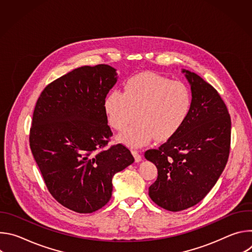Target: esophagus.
<instances>
[{
  "label": "esophagus",
  "mask_w": 252,
  "mask_h": 252,
  "mask_svg": "<svg viewBox=\"0 0 252 252\" xmlns=\"http://www.w3.org/2000/svg\"><path fill=\"white\" fill-rule=\"evenodd\" d=\"M131 154H132V156L134 157V159H135V161L136 162H139V161H141V155L137 152V151H131Z\"/></svg>",
  "instance_id": "1"
}]
</instances>
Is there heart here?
Returning a JSON list of instances; mask_svg holds the SVG:
<instances>
[{"label": "heart", "mask_w": 252, "mask_h": 252, "mask_svg": "<svg viewBox=\"0 0 252 252\" xmlns=\"http://www.w3.org/2000/svg\"><path fill=\"white\" fill-rule=\"evenodd\" d=\"M192 105L189 88L182 82L152 74H139L128 79L124 93L114 90L104 98V111L110 125L124 130L120 141L130 148H140L155 135L167 139L174 135L188 120Z\"/></svg>", "instance_id": "heart-1"}]
</instances>
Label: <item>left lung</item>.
Masks as SVG:
<instances>
[{
    "instance_id": "left-lung-1",
    "label": "left lung",
    "mask_w": 252,
    "mask_h": 252,
    "mask_svg": "<svg viewBox=\"0 0 252 252\" xmlns=\"http://www.w3.org/2000/svg\"><path fill=\"white\" fill-rule=\"evenodd\" d=\"M182 71L190 85V114L166 142L145 153L158 173L149 195L169 211L189 208L204 198L221 175L230 149L231 121L220 94L198 75Z\"/></svg>"
}]
</instances>
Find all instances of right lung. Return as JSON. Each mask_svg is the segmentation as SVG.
<instances>
[{
  "label": "right lung",
  "instance_id": "right-lung-1",
  "mask_svg": "<svg viewBox=\"0 0 252 252\" xmlns=\"http://www.w3.org/2000/svg\"><path fill=\"white\" fill-rule=\"evenodd\" d=\"M118 81L107 64L85 65L48 85L34 106L30 147L54 198L79 213L110 201L114 175L134 161L113 135L104 98Z\"/></svg>",
  "mask_w": 252,
  "mask_h": 252
}]
</instances>
